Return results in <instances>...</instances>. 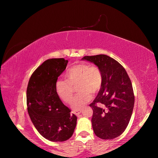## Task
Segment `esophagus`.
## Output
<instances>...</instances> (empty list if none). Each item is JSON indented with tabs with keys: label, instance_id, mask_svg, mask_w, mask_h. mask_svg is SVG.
Instances as JSON below:
<instances>
[{
	"label": "esophagus",
	"instance_id": "34e87169",
	"mask_svg": "<svg viewBox=\"0 0 158 158\" xmlns=\"http://www.w3.org/2000/svg\"><path fill=\"white\" fill-rule=\"evenodd\" d=\"M71 113H73V114H75V115H79V114L81 113V109L73 110Z\"/></svg>",
	"mask_w": 158,
	"mask_h": 158
}]
</instances>
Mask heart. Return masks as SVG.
I'll list each match as a JSON object with an SVG mask.
<instances>
[{
  "label": "heart",
  "instance_id": "heart-1",
  "mask_svg": "<svg viewBox=\"0 0 158 158\" xmlns=\"http://www.w3.org/2000/svg\"><path fill=\"white\" fill-rule=\"evenodd\" d=\"M65 80H58L56 83V92L62 102L70 103L73 99L74 87L79 93L73 100V109H80L89 101L92 94L99 92L102 85L101 70L97 66L79 63L70 67L65 73Z\"/></svg>",
  "mask_w": 158,
  "mask_h": 158
}]
</instances>
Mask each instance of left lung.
<instances>
[{
	"mask_svg": "<svg viewBox=\"0 0 158 158\" xmlns=\"http://www.w3.org/2000/svg\"><path fill=\"white\" fill-rule=\"evenodd\" d=\"M82 60L99 67L103 77L101 88L89 105L94 132L101 139L117 138L128 125L135 105L130 77L118 62L106 55L84 56Z\"/></svg>",
	"mask_w": 158,
	"mask_h": 158,
	"instance_id": "1",
	"label": "left lung"
}]
</instances>
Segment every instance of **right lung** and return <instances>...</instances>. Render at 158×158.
<instances>
[{"mask_svg":"<svg viewBox=\"0 0 158 158\" xmlns=\"http://www.w3.org/2000/svg\"><path fill=\"white\" fill-rule=\"evenodd\" d=\"M68 60H47L30 78L26 91L28 112L40 135L50 141L62 142L73 135L77 117L58 98L56 83Z\"/></svg>","mask_w":158,"mask_h":158,"instance_id":"add662e5","label":"right lung"}]
</instances>
